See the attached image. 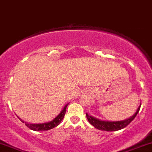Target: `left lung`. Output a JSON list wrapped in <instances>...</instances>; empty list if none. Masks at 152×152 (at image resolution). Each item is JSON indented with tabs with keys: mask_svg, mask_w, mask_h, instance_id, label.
I'll return each mask as SVG.
<instances>
[{
	"mask_svg": "<svg viewBox=\"0 0 152 152\" xmlns=\"http://www.w3.org/2000/svg\"><path fill=\"white\" fill-rule=\"evenodd\" d=\"M141 104L138 107V109L135 112V113L133 116H131L126 120H122V121H116V122H110V121H102V120H99V119L95 118V117L90 116L86 113V117H87L88 120L94 128L99 129L100 130H104V131H116V130H121V129L125 128L127 125H129L136 117L137 114L139 112L140 108H141Z\"/></svg>",
	"mask_w": 152,
	"mask_h": 152,
	"instance_id": "left-lung-1",
	"label": "left lung"
}]
</instances>
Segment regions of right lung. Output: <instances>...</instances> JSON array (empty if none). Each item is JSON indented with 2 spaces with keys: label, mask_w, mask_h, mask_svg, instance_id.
Returning <instances> with one entry per match:
<instances>
[{
  "label": "right lung",
  "mask_w": 152,
  "mask_h": 152,
  "mask_svg": "<svg viewBox=\"0 0 152 152\" xmlns=\"http://www.w3.org/2000/svg\"><path fill=\"white\" fill-rule=\"evenodd\" d=\"M68 104H66V105L64 106V109L61 110V112L59 113V115L57 116V117H55V118L53 119V120H51L50 122H45V123H40V124H29L27 123V122H24L23 120H21L20 118H19V120L23 122V123L24 122L26 126L28 127V128L31 129V130H35V131H44V130H50V129L58 126V125L60 124V122H61V120H63L65 113H66V107H67Z\"/></svg>",
  "instance_id": "1"
}]
</instances>
